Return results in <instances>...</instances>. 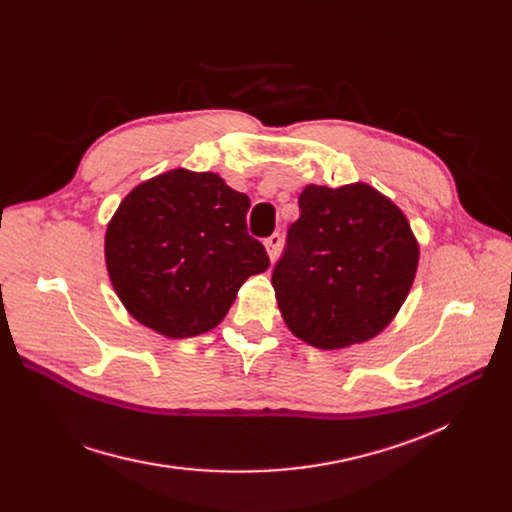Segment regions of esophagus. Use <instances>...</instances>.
Here are the masks:
<instances>
[{
	"mask_svg": "<svg viewBox=\"0 0 512 512\" xmlns=\"http://www.w3.org/2000/svg\"><path fill=\"white\" fill-rule=\"evenodd\" d=\"M263 245H265V251H267V255H270V259L276 261V257L280 253V247H282V236L278 232L272 234V236H267Z\"/></svg>",
	"mask_w": 512,
	"mask_h": 512,
	"instance_id": "1",
	"label": "esophagus"
}]
</instances>
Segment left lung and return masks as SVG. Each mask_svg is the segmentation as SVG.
Masks as SVG:
<instances>
[{
	"label": "left lung",
	"mask_w": 512,
	"mask_h": 512,
	"mask_svg": "<svg viewBox=\"0 0 512 512\" xmlns=\"http://www.w3.org/2000/svg\"><path fill=\"white\" fill-rule=\"evenodd\" d=\"M272 286L299 340L338 351L378 336L407 301L419 242L402 209L367 182L307 184Z\"/></svg>",
	"instance_id": "left-lung-1"
}]
</instances>
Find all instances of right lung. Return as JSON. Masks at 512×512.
I'll use <instances>...</instances> for the list:
<instances>
[{
    "label": "right lung",
    "instance_id": "add662e5",
    "mask_svg": "<svg viewBox=\"0 0 512 512\" xmlns=\"http://www.w3.org/2000/svg\"><path fill=\"white\" fill-rule=\"evenodd\" d=\"M249 207L215 172L174 168L134 186L103 245L124 309L172 340L220 326L245 280L270 267L247 232Z\"/></svg>",
    "mask_w": 512,
    "mask_h": 512
}]
</instances>
